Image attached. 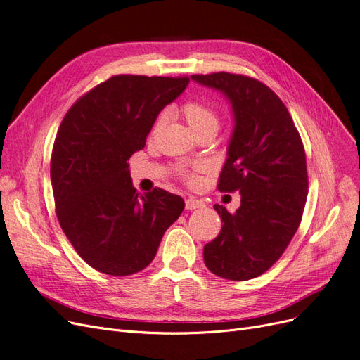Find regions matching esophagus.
<instances>
[{
  "label": "esophagus",
  "instance_id": "1",
  "mask_svg": "<svg viewBox=\"0 0 360 360\" xmlns=\"http://www.w3.org/2000/svg\"><path fill=\"white\" fill-rule=\"evenodd\" d=\"M184 204H186V210H195V209H201V207H204V202L197 198H188L186 201H184Z\"/></svg>",
  "mask_w": 360,
  "mask_h": 360
}]
</instances>
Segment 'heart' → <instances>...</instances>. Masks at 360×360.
I'll return each instance as SVG.
<instances>
[{"label":"heart","mask_w":360,"mask_h":360,"mask_svg":"<svg viewBox=\"0 0 360 360\" xmlns=\"http://www.w3.org/2000/svg\"><path fill=\"white\" fill-rule=\"evenodd\" d=\"M183 115H184V118H186V122L191 126L193 134L198 132V130H201V129H205V127L217 129V124H219L214 110H212L209 105L201 103V102H188L183 106ZM160 123H162V117L158 120V126ZM183 176L188 179L189 183H192V184L197 183V177H195L193 174L183 172Z\"/></svg>","instance_id":"heart-1"}]
</instances>
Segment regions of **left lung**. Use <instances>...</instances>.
I'll return each instance as SVG.
<instances>
[{"label":"left lung","instance_id":"left-lung-1","mask_svg":"<svg viewBox=\"0 0 360 360\" xmlns=\"http://www.w3.org/2000/svg\"><path fill=\"white\" fill-rule=\"evenodd\" d=\"M191 79L225 96L234 118L217 189L240 192V207L228 213L204 246L212 274L248 281L274 266L296 234L308 195L307 158L300 135L279 97L267 85L226 72Z\"/></svg>","mask_w":360,"mask_h":360}]
</instances>
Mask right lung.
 Masks as SVG:
<instances>
[{
	"mask_svg": "<svg viewBox=\"0 0 360 360\" xmlns=\"http://www.w3.org/2000/svg\"><path fill=\"white\" fill-rule=\"evenodd\" d=\"M188 84L186 76L117 75L63 118L51 158L57 217L76 252L102 274L146 269L184 209L181 197L159 188L139 195L127 160Z\"/></svg>",
	"mask_w": 360,
	"mask_h": 360,
	"instance_id": "obj_1",
	"label": "right lung"
}]
</instances>
